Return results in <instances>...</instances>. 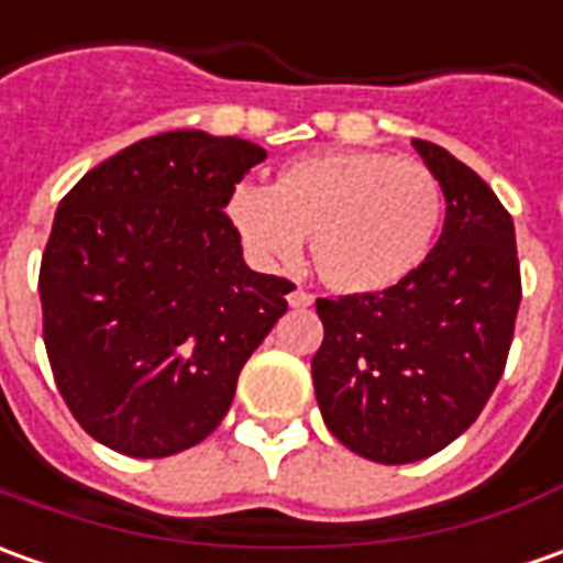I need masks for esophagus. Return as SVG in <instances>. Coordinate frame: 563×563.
<instances>
[{"mask_svg":"<svg viewBox=\"0 0 563 563\" xmlns=\"http://www.w3.org/2000/svg\"><path fill=\"white\" fill-rule=\"evenodd\" d=\"M286 301H289L292 308H311L313 296L311 292H305V289H292V292L286 296Z\"/></svg>","mask_w":563,"mask_h":563,"instance_id":"1","label":"esophagus"}]
</instances>
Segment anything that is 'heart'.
Masks as SVG:
<instances>
[{
    "instance_id": "b5f03b06",
    "label": "heart",
    "mask_w": 563,
    "mask_h": 563,
    "mask_svg": "<svg viewBox=\"0 0 563 563\" xmlns=\"http://www.w3.org/2000/svg\"><path fill=\"white\" fill-rule=\"evenodd\" d=\"M224 216L258 265H292L311 240L320 280L369 296L426 262L441 231L443 190L416 159L332 151L283 166L274 187L233 185Z\"/></svg>"
}]
</instances>
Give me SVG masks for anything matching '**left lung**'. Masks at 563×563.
<instances>
[{
  "label": "left lung",
  "mask_w": 563,
  "mask_h": 563,
  "mask_svg": "<svg viewBox=\"0 0 563 563\" xmlns=\"http://www.w3.org/2000/svg\"><path fill=\"white\" fill-rule=\"evenodd\" d=\"M441 181L446 218L428 258L385 292L317 298L313 391L351 453L382 465L434 456L499 385L521 305L515 224L487 181L412 141Z\"/></svg>",
  "instance_id": "left-lung-1"
}]
</instances>
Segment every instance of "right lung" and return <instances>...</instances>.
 <instances>
[{
  "label": "right lung",
  "mask_w": 563,
  "mask_h": 563,
  "mask_svg": "<svg viewBox=\"0 0 563 563\" xmlns=\"http://www.w3.org/2000/svg\"><path fill=\"white\" fill-rule=\"evenodd\" d=\"M267 153L181 129L135 141L60 200L40 267L42 339L73 419L122 456L209 438L296 286L255 274L224 216Z\"/></svg>",
  "instance_id": "right-lung-1"
}]
</instances>
